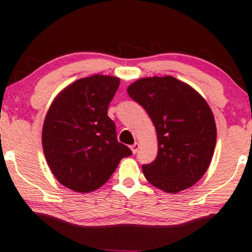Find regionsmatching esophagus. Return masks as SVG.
Wrapping results in <instances>:
<instances>
[{
    "label": "esophagus",
    "mask_w": 252,
    "mask_h": 252,
    "mask_svg": "<svg viewBox=\"0 0 252 252\" xmlns=\"http://www.w3.org/2000/svg\"><path fill=\"white\" fill-rule=\"evenodd\" d=\"M130 150H132L133 154H136V153H138V150H139V143L138 142L133 143V145L130 146Z\"/></svg>",
    "instance_id": "34e87169"
}]
</instances>
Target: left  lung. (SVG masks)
I'll return each mask as SVG.
<instances>
[{
	"mask_svg": "<svg viewBox=\"0 0 252 252\" xmlns=\"http://www.w3.org/2000/svg\"><path fill=\"white\" fill-rule=\"evenodd\" d=\"M127 93L147 111L158 133V156L142 165L147 181L166 193L191 188L214 154L217 126L211 107L193 88L172 76L140 78Z\"/></svg>",
	"mask_w": 252,
	"mask_h": 252,
	"instance_id": "obj_1",
	"label": "left lung"
}]
</instances>
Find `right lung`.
Listing matches in <instances>:
<instances>
[{
	"mask_svg": "<svg viewBox=\"0 0 252 252\" xmlns=\"http://www.w3.org/2000/svg\"><path fill=\"white\" fill-rule=\"evenodd\" d=\"M120 80L94 75L64 88L53 100L42 126V148L52 174L76 192L97 190L120 159L132 155L118 142L107 107Z\"/></svg>",
	"mask_w": 252,
	"mask_h": 252,
	"instance_id": "obj_1",
	"label": "right lung"
}]
</instances>
